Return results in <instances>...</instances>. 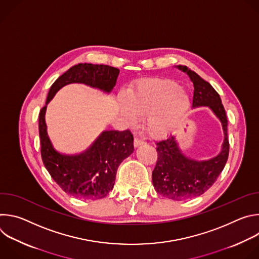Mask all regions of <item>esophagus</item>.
I'll return each instance as SVG.
<instances>
[{
	"mask_svg": "<svg viewBox=\"0 0 259 259\" xmlns=\"http://www.w3.org/2000/svg\"><path fill=\"white\" fill-rule=\"evenodd\" d=\"M144 142L142 141V140H140L139 138H135L134 139V146L135 147H138V146H140V145H142Z\"/></svg>",
	"mask_w": 259,
	"mask_h": 259,
	"instance_id": "esophagus-1",
	"label": "esophagus"
}]
</instances>
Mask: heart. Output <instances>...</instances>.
<instances>
[{
	"label": "heart",
	"mask_w": 259,
	"mask_h": 259,
	"mask_svg": "<svg viewBox=\"0 0 259 259\" xmlns=\"http://www.w3.org/2000/svg\"><path fill=\"white\" fill-rule=\"evenodd\" d=\"M121 105L122 114L130 125L145 117L146 132L154 138H163L186 120L192 100L175 82L153 79L131 87Z\"/></svg>",
	"instance_id": "b5f03b06"
}]
</instances>
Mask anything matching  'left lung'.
Returning a JSON list of instances; mask_svg holds the SVG:
<instances>
[{
  "mask_svg": "<svg viewBox=\"0 0 259 259\" xmlns=\"http://www.w3.org/2000/svg\"><path fill=\"white\" fill-rule=\"evenodd\" d=\"M194 84L193 107H209L221 123L224 142L220 153L209 160L198 161L184 155L176 137L170 134L157 142L158 161L152 174L156 192L168 199L184 201L204 194L223 172L229 157L228 119L219 94L197 72L186 65H176Z\"/></svg>",
  "mask_w": 259,
  "mask_h": 259,
  "instance_id": "8db88e82",
  "label": "left lung"
}]
</instances>
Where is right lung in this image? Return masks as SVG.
Instances as JSON below:
<instances>
[{
  "mask_svg": "<svg viewBox=\"0 0 259 259\" xmlns=\"http://www.w3.org/2000/svg\"><path fill=\"white\" fill-rule=\"evenodd\" d=\"M120 70L104 64L79 63L71 66L50 87L46 104L39 115V134L43 163L51 177L66 194L87 200L106 197L114 189L120 164L134 152L133 135L126 131H103L92 145L79 155L58 152L47 132L45 120L48 103L69 84H84L112 93Z\"/></svg>",
  "mask_w": 259,
  "mask_h": 259,
  "instance_id": "add662e5",
  "label": "right lung"
}]
</instances>
